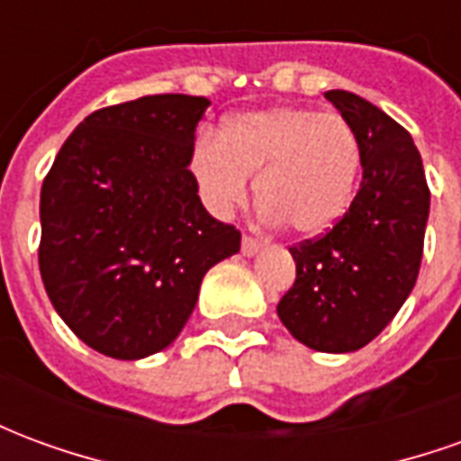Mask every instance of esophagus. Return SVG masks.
Wrapping results in <instances>:
<instances>
[{"mask_svg":"<svg viewBox=\"0 0 461 461\" xmlns=\"http://www.w3.org/2000/svg\"><path fill=\"white\" fill-rule=\"evenodd\" d=\"M261 251V241L254 240V237H244L241 240V254L244 257H254V254H259Z\"/></svg>","mask_w":461,"mask_h":461,"instance_id":"esophagus-1","label":"esophagus"}]
</instances>
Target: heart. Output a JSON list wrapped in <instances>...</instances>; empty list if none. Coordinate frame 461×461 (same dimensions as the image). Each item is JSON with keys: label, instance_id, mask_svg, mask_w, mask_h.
Segmentation results:
<instances>
[{"label": "heart", "instance_id": "obj_1", "mask_svg": "<svg viewBox=\"0 0 461 461\" xmlns=\"http://www.w3.org/2000/svg\"><path fill=\"white\" fill-rule=\"evenodd\" d=\"M360 142L346 118L269 105L227 118L217 140L200 138L190 175L204 207L227 217L249 197L299 237H319L348 212L360 177Z\"/></svg>", "mask_w": 461, "mask_h": 461}]
</instances>
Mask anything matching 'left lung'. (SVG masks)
<instances>
[{
    "label": "left lung",
    "instance_id": "8db88e82",
    "mask_svg": "<svg viewBox=\"0 0 461 461\" xmlns=\"http://www.w3.org/2000/svg\"><path fill=\"white\" fill-rule=\"evenodd\" d=\"M326 98L356 131L363 180L329 234L291 249L296 281L276 313L303 346L350 353L375 339L415 289L429 190L400 122L348 91H326Z\"/></svg>",
    "mask_w": 461,
    "mask_h": 461
}]
</instances>
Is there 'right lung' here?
Listing matches in <instances>:
<instances>
[{"label": "right lung", "instance_id": "add662e5", "mask_svg": "<svg viewBox=\"0 0 461 461\" xmlns=\"http://www.w3.org/2000/svg\"><path fill=\"white\" fill-rule=\"evenodd\" d=\"M210 101L162 94L101 108L61 145L41 187L39 269L86 346L140 360L180 336L204 274L241 234L204 210L192 180Z\"/></svg>", "mask_w": 461, "mask_h": 461}]
</instances>
